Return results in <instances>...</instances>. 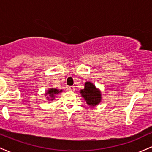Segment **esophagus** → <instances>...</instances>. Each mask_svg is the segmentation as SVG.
Returning <instances> with one entry per match:
<instances>
[{
  "mask_svg": "<svg viewBox=\"0 0 152 152\" xmlns=\"http://www.w3.org/2000/svg\"><path fill=\"white\" fill-rule=\"evenodd\" d=\"M74 89H75L74 86H69V87H68V90L70 91H74Z\"/></svg>",
  "mask_w": 152,
  "mask_h": 152,
  "instance_id": "obj_1",
  "label": "esophagus"
}]
</instances>
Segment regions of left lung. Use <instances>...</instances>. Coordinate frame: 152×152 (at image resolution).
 <instances>
[{
    "label": "left lung",
    "mask_w": 152,
    "mask_h": 152,
    "mask_svg": "<svg viewBox=\"0 0 152 152\" xmlns=\"http://www.w3.org/2000/svg\"><path fill=\"white\" fill-rule=\"evenodd\" d=\"M81 96L84 98L86 104L91 106H95L101 102V93L91 82H86L83 89L81 90Z\"/></svg>",
    "instance_id": "left-lung-1"
}]
</instances>
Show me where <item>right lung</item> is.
<instances>
[{"label": "right lung", "instance_id": "1", "mask_svg": "<svg viewBox=\"0 0 152 152\" xmlns=\"http://www.w3.org/2000/svg\"><path fill=\"white\" fill-rule=\"evenodd\" d=\"M59 92H61V91H59L58 89H54V88H50V90L48 91V92H47L46 94H48V96L50 97V98H49L50 100H53V99H54V97H55L56 94H58ZM47 98H48V97H47Z\"/></svg>", "mask_w": 152, "mask_h": 152}]
</instances>
